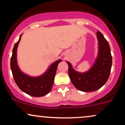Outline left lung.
Instances as JSON below:
<instances>
[{"label": "left lung", "instance_id": "obj_1", "mask_svg": "<svg viewBox=\"0 0 125 125\" xmlns=\"http://www.w3.org/2000/svg\"><path fill=\"white\" fill-rule=\"evenodd\" d=\"M98 52L95 62L88 71L80 73L73 68L68 61L69 76L74 86L80 91L91 92L100 89L107 82L112 67V56L109 43L98 31Z\"/></svg>", "mask_w": 125, "mask_h": 125}]
</instances>
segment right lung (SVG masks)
Instances as JSON below:
<instances>
[{
  "mask_svg": "<svg viewBox=\"0 0 125 125\" xmlns=\"http://www.w3.org/2000/svg\"><path fill=\"white\" fill-rule=\"evenodd\" d=\"M22 34L15 43L12 51L10 67L13 78L16 84L23 92L32 97H42L48 94L52 89L57 67L62 60L59 59L51 64L47 70L40 76L32 77L25 74L20 69L17 61V48Z\"/></svg>",
  "mask_w": 125,
  "mask_h": 125,
  "instance_id": "add662e5",
  "label": "right lung"
}]
</instances>
